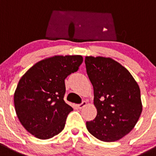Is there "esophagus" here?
I'll list each match as a JSON object with an SVG mask.
<instances>
[{
  "label": "esophagus",
  "instance_id": "1",
  "mask_svg": "<svg viewBox=\"0 0 156 156\" xmlns=\"http://www.w3.org/2000/svg\"><path fill=\"white\" fill-rule=\"evenodd\" d=\"M86 105H87V102L85 101H82V102H81V104L77 105V107H78L79 109H81V108H83L85 107V106Z\"/></svg>",
  "mask_w": 156,
  "mask_h": 156
}]
</instances>
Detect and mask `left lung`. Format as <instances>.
Listing matches in <instances>:
<instances>
[{
	"mask_svg": "<svg viewBox=\"0 0 156 156\" xmlns=\"http://www.w3.org/2000/svg\"><path fill=\"white\" fill-rule=\"evenodd\" d=\"M94 89L97 115L88 132L103 142H115L132 131L142 111L139 86L130 72L112 58L85 57Z\"/></svg>",
	"mask_w": 156,
	"mask_h": 156,
	"instance_id": "obj_1",
	"label": "left lung"
}]
</instances>
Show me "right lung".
<instances>
[{
	"mask_svg": "<svg viewBox=\"0 0 156 156\" xmlns=\"http://www.w3.org/2000/svg\"><path fill=\"white\" fill-rule=\"evenodd\" d=\"M81 55H58L33 65L21 77L14 95L16 114L24 129L40 139L64 129L73 108L64 101L65 79L78 70Z\"/></svg>",
	"mask_w": 156,
	"mask_h": 156,
	"instance_id": "right-lung-1",
	"label": "right lung"
}]
</instances>
